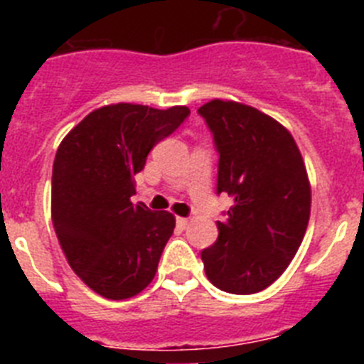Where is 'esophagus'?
I'll use <instances>...</instances> for the list:
<instances>
[{
  "mask_svg": "<svg viewBox=\"0 0 364 364\" xmlns=\"http://www.w3.org/2000/svg\"><path fill=\"white\" fill-rule=\"evenodd\" d=\"M176 224H178L180 228H182V230H186V228L189 226V218H184V217H178L176 218Z\"/></svg>",
  "mask_w": 364,
  "mask_h": 364,
  "instance_id": "obj_1",
  "label": "esophagus"
}]
</instances>
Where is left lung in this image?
I'll list each match as a JSON object with an SVG mask.
<instances>
[{"label":"left lung","mask_w":364,"mask_h":364,"mask_svg":"<svg viewBox=\"0 0 364 364\" xmlns=\"http://www.w3.org/2000/svg\"><path fill=\"white\" fill-rule=\"evenodd\" d=\"M213 131L218 193L233 198L218 239L202 252L211 284L250 295L281 277L310 220L311 186L284 125L252 105L215 98L198 109Z\"/></svg>","instance_id":"8db88e82"}]
</instances>
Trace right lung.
Wrapping results in <instances>:
<instances>
[{
	"label": "right lung",
	"mask_w": 364,
	"mask_h": 364,
	"mask_svg": "<svg viewBox=\"0 0 364 364\" xmlns=\"http://www.w3.org/2000/svg\"><path fill=\"white\" fill-rule=\"evenodd\" d=\"M188 114L186 105H104L74 125L58 147L50 197L54 231L73 272L102 297H134L154 279L175 215L133 204L134 175L154 144Z\"/></svg>",
	"instance_id": "obj_1"
}]
</instances>
